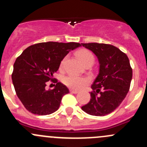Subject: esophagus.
<instances>
[{"mask_svg": "<svg viewBox=\"0 0 147 147\" xmlns=\"http://www.w3.org/2000/svg\"><path fill=\"white\" fill-rule=\"evenodd\" d=\"M69 91H70L72 93H74V94H77V93L79 92L78 90H70Z\"/></svg>", "mask_w": 147, "mask_h": 147, "instance_id": "esophagus-1", "label": "esophagus"}]
</instances>
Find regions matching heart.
<instances>
[{"label":"heart","instance_id":"1","mask_svg":"<svg viewBox=\"0 0 147 147\" xmlns=\"http://www.w3.org/2000/svg\"><path fill=\"white\" fill-rule=\"evenodd\" d=\"M77 54H78V56L80 59L81 61L84 65L88 64L90 63H94V56L89 50H86V49H82V50H79ZM66 60L67 57L63 59V60L60 63V69H63L64 67ZM63 82H64L65 85H67L69 88L75 89V90H80V89L82 88L88 82V80L84 78H82V77H79L78 75L71 74V75L65 77L64 79H63Z\"/></svg>","mask_w":147,"mask_h":147}]
</instances>
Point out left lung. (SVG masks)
<instances>
[{"instance_id": "obj_1", "label": "left lung", "mask_w": 147, "mask_h": 147, "mask_svg": "<svg viewBox=\"0 0 147 147\" xmlns=\"http://www.w3.org/2000/svg\"><path fill=\"white\" fill-rule=\"evenodd\" d=\"M82 45L92 51L100 63V72L91 86V98L82 109L94 116L109 115L119 106L129 90L132 78L129 60L114 45L97 42Z\"/></svg>"}]
</instances>
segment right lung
Segmentation results:
<instances>
[{"instance_id":"obj_1","label":"right lung","mask_w":147,"mask_h":147,"mask_svg":"<svg viewBox=\"0 0 147 147\" xmlns=\"http://www.w3.org/2000/svg\"><path fill=\"white\" fill-rule=\"evenodd\" d=\"M78 42H47L27 47L17 57L12 80L18 97L28 111L35 115H47L57 110L62 98L69 93L67 87L56 80L53 90L45 89L53 81V74L70 50L80 47Z\"/></svg>"}]
</instances>
